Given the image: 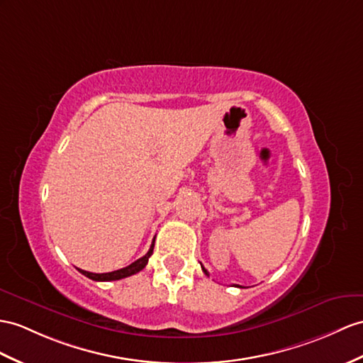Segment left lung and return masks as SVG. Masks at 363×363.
Returning a JSON list of instances; mask_svg holds the SVG:
<instances>
[{"label":"left lung","mask_w":363,"mask_h":363,"mask_svg":"<svg viewBox=\"0 0 363 363\" xmlns=\"http://www.w3.org/2000/svg\"><path fill=\"white\" fill-rule=\"evenodd\" d=\"M200 264H201V263H200ZM201 269H203V272H205V274H206V276H209V272H208V271H206L205 268H203V267H201Z\"/></svg>","instance_id":"8db88e82"}]
</instances>
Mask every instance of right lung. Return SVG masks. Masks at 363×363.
<instances>
[{"label":"right lung","instance_id":"obj_1","mask_svg":"<svg viewBox=\"0 0 363 363\" xmlns=\"http://www.w3.org/2000/svg\"><path fill=\"white\" fill-rule=\"evenodd\" d=\"M155 242V238H154ZM152 251H154V243L151 245V248H149L147 254L143 255V257L135 260L134 263L128 264L126 268H121V269H117V271H112V272H104V274H95V272H89V271H83V269H78L82 274H84L86 277H89L92 280H96V281H111V280H120V279H125V277H129V276H134V274L140 272L141 269H143L146 264H147V260L149 257L152 255Z\"/></svg>","mask_w":363,"mask_h":363}]
</instances>
